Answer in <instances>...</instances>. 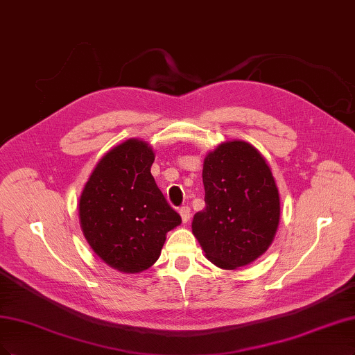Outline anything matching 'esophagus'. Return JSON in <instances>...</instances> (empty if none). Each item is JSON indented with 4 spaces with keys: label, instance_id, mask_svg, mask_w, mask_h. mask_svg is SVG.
<instances>
[{
    "label": "esophagus",
    "instance_id": "1",
    "mask_svg": "<svg viewBox=\"0 0 355 355\" xmlns=\"http://www.w3.org/2000/svg\"><path fill=\"white\" fill-rule=\"evenodd\" d=\"M179 214L182 217V222L187 223L188 220L191 218V209H189L188 205H183V207H180V209H179Z\"/></svg>",
    "mask_w": 355,
    "mask_h": 355
}]
</instances>
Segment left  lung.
<instances>
[{"mask_svg":"<svg viewBox=\"0 0 355 355\" xmlns=\"http://www.w3.org/2000/svg\"><path fill=\"white\" fill-rule=\"evenodd\" d=\"M205 209L192 234L207 259L235 270L263 255L275 239L280 200L272 170L248 142L229 141L207 154L202 166Z\"/></svg>","mask_w":355,"mask_h":355,"instance_id":"8db88e82","label":"left lung"}]
</instances>
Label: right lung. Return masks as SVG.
I'll return each mask as SVG.
<instances>
[{
    "label": "right lung",
    "instance_id": "obj_1",
    "mask_svg": "<svg viewBox=\"0 0 355 355\" xmlns=\"http://www.w3.org/2000/svg\"><path fill=\"white\" fill-rule=\"evenodd\" d=\"M154 151L128 139L95 166L79 200V222L94 252L110 267L139 273L160 257L166 234L180 225L151 175Z\"/></svg>",
    "mask_w": 355,
    "mask_h": 355
}]
</instances>
